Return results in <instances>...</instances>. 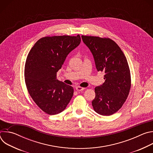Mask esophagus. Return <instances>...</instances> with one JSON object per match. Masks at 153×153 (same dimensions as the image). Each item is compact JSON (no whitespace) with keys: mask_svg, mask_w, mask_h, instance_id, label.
<instances>
[{"mask_svg":"<svg viewBox=\"0 0 153 153\" xmlns=\"http://www.w3.org/2000/svg\"><path fill=\"white\" fill-rule=\"evenodd\" d=\"M76 89V90H77V91L80 92V91H83L85 88H83V87H81V86H77Z\"/></svg>","mask_w":153,"mask_h":153,"instance_id":"34e87169","label":"esophagus"}]
</instances>
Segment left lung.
Here are the masks:
<instances>
[{
	"label": "left lung",
	"instance_id": "1",
	"mask_svg": "<svg viewBox=\"0 0 153 153\" xmlns=\"http://www.w3.org/2000/svg\"><path fill=\"white\" fill-rule=\"evenodd\" d=\"M91 52L97 71L105 73V82L95 88L94 110L110 116L122 106L131 88V75L126 57L117 43L109 38L82 36Z\"/></svg>",
	"mask_w": 153,
	"mask_h": 153
}]
</instances>
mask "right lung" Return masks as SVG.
Here are the masks:
<instances>
[{"mask_svg": "<svg viewBox=\"0 0 153 153\" xmlns=\"http://www.w3.org/2000/svg\"><path fill=\"white\" fill-rule=\"evenodd\" d=\"M80 41L79 35L42 37L28 53L25 67L27 90L36 105L50 115L62 112L73 96V87L58 80L56 76Z\"/></svg>", "mask_w": 153, "mask_h": 153, "instance_id": "1", "label": "right lung"}]
</instances>
